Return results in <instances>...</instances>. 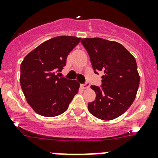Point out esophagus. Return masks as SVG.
I'll return each mask as SVG.
<instances>
[{
	"mask_svg": "<svg viewBox=\"0 0 158 158\" xmlns=\"http://www.w3.org/2000/svg\"><path fill=\"white\" fill-rule=\"evenodd\" d=\"M82 87L83 88V89H88V88L89 87V83L86 82V83H84V84H82Z\"/></svg>",
	"mask_w": 158,
	"mask_h": 158,
	"instance_id": "1",
	"label": "esophagus"
}]
</instances>
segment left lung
Wrapping results in <instances>:
<instances>
[{"instance_id":"1","label":"left lung","mask_w":158,"mask_h":158,"mask_svg":"<svg viewBox=\"0 0 158 158\" xmlns=\"http://www.w3.org/2000/svg\"><path fill=\"white\" fill-rule=\"evenodd\" d=\"M81 43L95 73L104 72L102 88L90 86L96 98L88 103V110L101 120H114L124 113L135 98L140 81L135 59L116 42L92 38H82Z\"/></svg>"}]
</instances>
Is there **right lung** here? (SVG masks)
Masks as SVG:
<instances>
[{"instance_id": "add662e5", "label": "right lung", "mask_w": 158, "mask_h": 158, "mask_svg": "<svg viewBox=\"0 0 158 158\" xmlns=\"http://www.w3.org/2000/svg\"><path fill=\"white\" fill-rule=\"evenodd\" d=\"M80 38L58 36L45 41L29 52L20 65V85L23 94L35 113L52 117L64 113L79 83L59 77L67 56Z\"/></svg>"}]
</instances>
